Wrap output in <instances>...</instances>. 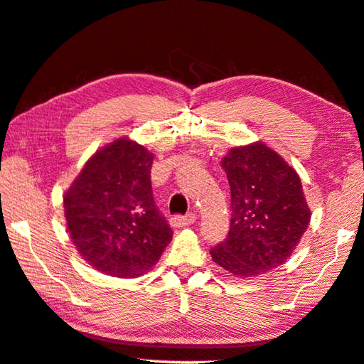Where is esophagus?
Returning a JSON list of instances; mask_svg holds the SVG:
<instances>
[{
    "instance_id": "34e87169",
    "label": "esophagus",
    "mask_w": 364,
    "mask_h": 364,
    "mask_svg": "<svg viewBox=\"0 0 364 364\" xmlns=\"http://www.w3.org/2000/svg\"><path fill=\"white\" fill-rule=\"evenodd\" d=\"M196 221V213H189L186 216H181V215H175L170 218V224L173 228H184V226H189V224H193Z\"/></svg>"
}]
</instances>
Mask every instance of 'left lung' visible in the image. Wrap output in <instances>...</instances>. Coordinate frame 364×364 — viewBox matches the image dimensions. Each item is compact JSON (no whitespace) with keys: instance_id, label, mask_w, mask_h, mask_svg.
Listing matches in <instances>:
<instances>
[{"instance_id":"8db88e82","label":"left lung","mask_w":364,"mask_h":364,"mask_svg":"<svg viewBox=\"0 0 364 364\" xmlns=\"http://www.w3.org/2000/svg\"><path fill=\"white\" fill-rule=\"evenodd\" d=\"M221 167L230 186V228L210 250L211 259L242 279L275 269L310 223L299 175L261 141L229 149Z\"/></svg>"}]
</instances>
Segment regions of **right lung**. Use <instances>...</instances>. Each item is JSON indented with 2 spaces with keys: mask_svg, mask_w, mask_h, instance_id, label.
I'll return each instance as SVG.
<instances>
[{
  "mask_svg": "<svg viewBox=\"0 0 364 364\" xmlns=\"http://www.w3.org/2000/svg\"><path fill=\"white\" fill-rule=\"evenodd\" d=\"M153 159L141 144L117 138L85 162L63 196L71 240L100 272L140 277L171 240L151 189Z\"/></svg>",
  "mask_w": 364,
  "mask_h": 364,
  "instance_id": "add662e5",
  "label": "right lung"
}]
</instances>
